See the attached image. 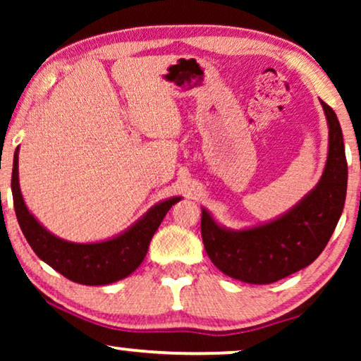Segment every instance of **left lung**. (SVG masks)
<instances>
[{"label": "left lung", "instance_id": "1", "mask_svg": "<svg viewBox=\"0 0 361 361\" xmlns=\"http://www.w3.org/2000/svg\"><path fill=\"white\" fill-rule=\"evenodd\" d=\"M329 123V157L322 179L293 210L261 226L231 231L202 210V240L212 263L230 278L271 284L305 268L327 246L347 197V157L337 115L322 102Z\"/></svg>", "mask_w": 361, "mask_h": 361}]
</instances>
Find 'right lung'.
Returning a JSON list of instances; mask_svg holds the SVG:
<instances>
[{
    "instance_id": "1",
    "label": "right lung",
    "mask_w": 361,
    "mask_h": 361,
    "mask_svg": "<svg viewBox=\"0 0 361 361\" xmlns=\"http://www.w3.org/2000/svg\"><path fill=\"white\" fill-rule=\"evenodd\" d=\"M11 190L16 219L27 243L39 258L67 279L87 286H105L130 276L142 263L152 235L162 219L180 197H174L152 207L142 219L116 238L102 243H71L44 228L29 214L18 179V149L14 152Z\"/></svg>"
}]
</instances>
